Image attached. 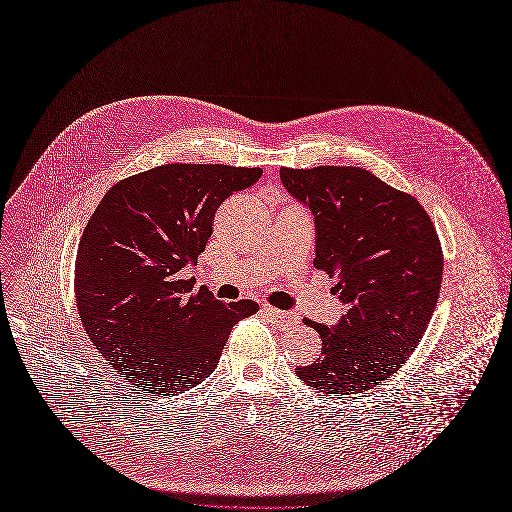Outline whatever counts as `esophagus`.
I'll return each mask as SVG.
<instances>
[{
	"label": "esophagus",
	"mask_w": 512,
	"mask_h": 512,
	"mask_svg": "<svg viewBox=\"0 0 512 512\" xmlns=\"http://www.w3.org/2000/svg\"><path fill=\"white\" fill-rule=\"evenodd\" d=\"M263 312H265V316H267L275 326H279V328H291V326H296V324L300 322V316L294 314V312L275 310V308H269V306H265Z\"/></svg>",
	"instance_id": "34e87169"
}]
</instances>
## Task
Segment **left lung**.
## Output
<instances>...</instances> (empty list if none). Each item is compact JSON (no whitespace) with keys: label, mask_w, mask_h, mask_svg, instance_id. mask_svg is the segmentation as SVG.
I'll use <instances>...</instances> for the list:
<instances>
[{"label":"left lung","mask_w":512,"mask_h":512,"mask_svg":"<svg viewBox=\"0 0 512 512\" xmlns=\"http://www.w3.org/2000/svg\"><path fill=\"white\" fill-rule=\"evenodd\" d=\"M281 184L314 214L316 269L338 273L346 306L336 326L306 320L322 354L296 375L334 395L387 381L419 344L442 287L444 257L425 208L362 168L279 170Z\"/></svg>","instance_id":"left-lung-1"}]
</instances>
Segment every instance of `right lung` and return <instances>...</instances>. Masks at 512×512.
Wrapping results in <instances>:
<instances>
[{
    "label": "right lung",
    "mask_w": 512,
    "mask_h": 512,
    "mask_svg": "<svg viewBox=\"0 0 512 512\" xmlns=\"http://www.w3.org/2000/svg\"><path fill=\"white\" fill-rule=\"evenodd\" d=\"M261 168L166 164L117 182L85 227L75 267L83 326L115 373L137 389L174 395L202 383L251 300L192 294L216 208L251 188Z\"/></svg>",
    "instance_id": "1"
}]
</instances>
